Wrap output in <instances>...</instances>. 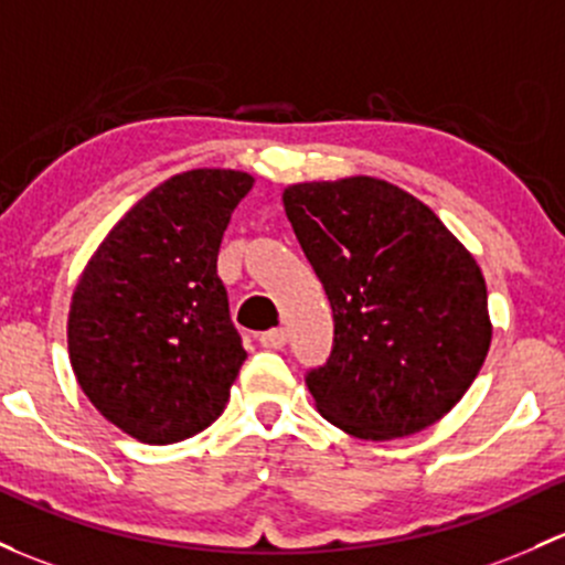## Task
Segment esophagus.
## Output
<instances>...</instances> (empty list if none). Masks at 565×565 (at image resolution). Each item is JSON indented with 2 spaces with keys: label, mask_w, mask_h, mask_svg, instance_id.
I'll return each mask as SVG.
<instances>
[{
  "label": "esophagus",
  "mask_w": 565,
  "mask_h": 565,
  "mask_svg": "<svg viewBox=\"0 0 565 565\" xmlns=\"http://www.w3.org/2000/svg\"><path fill=\"white\" fill-rule=\"evenodd\" d=\"M259 343H263L265 349H281L284 343H287V330L284 328H276V330H267L259 335Z\"/></svg>",
  "instance_id": "34e87169"
}]
</instances>
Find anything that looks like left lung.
Instances as JSON below:
<instances>
[{
    "instance_id": "left-lung-1",
    "label": "left lung",
    "mask_w": 565,
    "mask_h": 565,
    "mask_svg": "<svg viewBox=\"0 0 565 565\" xmlns=\"http://www.w3.org/2000/svg\"><path fill=\"white\" fill-rule=\"evenodd\" d=\"M284 211L335 322L330 360L306 376L319 414L387 441L452 412L492 338L471 252L414 194L371 175L295 183Z\"/></svg>"
}]
</instances>
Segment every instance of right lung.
<instances>
[{"instance_id": "add662e5", "label": "right lung", "mask_w": 565, "mask_h": 565, "mask_svg": "<svg viewBox=\"0 0 565 565\" xmlns=\"http://www.w3.org/2000/svg\"><path fill=\"white\" fill-rule=\"evenodd\" d=\"M252 186L241 170L168 178L81 273L67 319L75 379L108 423L142 444L198 436L227 406L246 352L216 257Z\"/></svg>"}]
</instances>
